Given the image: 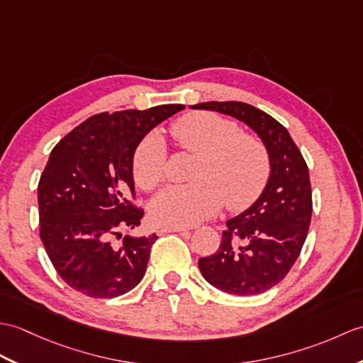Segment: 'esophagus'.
I'll return each mask as SVG.
<instances>
[{"instance_id": "esophagus-1", "label": "esophagus", "mask_w": 363, "mask_h": 363, "mask_svg": "<svg viewBox=\"0 0 363 363\" xmlns=\"http://www.w3.org/2000/svg\"><path fill=\"white\" fill-rule=\"evenodd\" d=\"M159 232L161 233H168V232H187V229L185 227H172V225H162L161 229H159Z\"/></svg>"}]
</instances>
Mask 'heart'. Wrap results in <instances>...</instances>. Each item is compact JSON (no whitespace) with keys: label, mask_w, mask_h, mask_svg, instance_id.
<instances>
[{"label":"heart","mask_w":363,"mask_h":363,"mask_svg":"<svg viewBox=\"0 0 363 363\" xmlns=\"http://www.w3.org/2000/svg\"><path fill=\"white\" fill-rule=\"evenodd\" d=\"M176 143L198 156L189 185L167 187L150 204L151 220L162 225L189 227L220 210L249 207L263 191L271 172L269 153L257 136L238 131L225 117L189 113L172 126ZM165 174V147L157 134L143 139L133 156V178L142 190H153Z\"/></svg>","instance_id":"b5f03b06"}]
</instances>
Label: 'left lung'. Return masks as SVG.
Listing matches in <instances>:
<instances>
[{
	"instance_id": "left-lung-1",
	"label": "left lung",
	"mask_w": 363,
	"mask_h": 363,
	"mask_svg": "<svg viewBox=\"0 0 363 363\" xmlns=\"http://www.w3.org/2000/svg\"><path fill=\"white\" fill-rule=\"evenodd\" d=\"M232 116L263 140L271 174L259 198L225 223L213 255L199 258L206 280L233 296H257L280 283L296 263L311 224L313 191L308 165L296 142L272 116L244 102L190 106Z\"/></svg>"
}]
</instances>
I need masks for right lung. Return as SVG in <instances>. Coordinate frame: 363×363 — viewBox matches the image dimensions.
Masks as SVG:
<instances>
[{"label": "right lung", "mask_w": 363, "mask_h": 363, "mask_svg": "<svg viewBox=\"0 0 363 363\" xmlns=\"http://www.w3.org/2000/svg\"><path fill=\"white\" fill-rule=\"evenodd\" d=\"M184 105L100 113L50 151L38 182L40 238L55 271L72 289L114 298L145 275L156 233L123 237L140 224L134 207L133 156L145 134Z\"/></svg>", "instance_id": "obj_1"}]
</instances>
